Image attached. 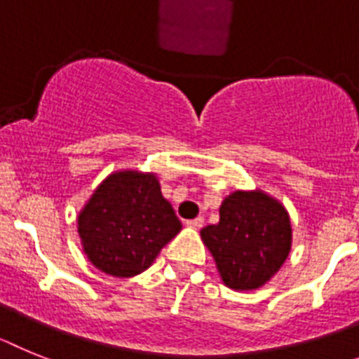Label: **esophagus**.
<instances>
[{
    "mask_svg": "<svg viewBox=\"0 0 359 359\" xmlns=\"http://www.w3.org/2000/svg\"><path fill=\"white\" fill-rule=\"evenodd\" d=\"M202 224H204V217H197V218H193V220H186V226L193 227V229H201Z\"/></svg>",
    "mask_w": 359,
    "mask_h": 359,
    "instance_id": "obj_1",
    "label": "esophagus"
}]
</instances>
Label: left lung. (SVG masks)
I'll list each match as a JSON object with an SVG mask.
<instances>
[{"label":"left lung","mask_w":359,"mask_h":359,"mask_svg":"<svg viewBox=\"0 0 359 359\" xmlns=\"http://www.w3.org/2000/svg\"><path fill=\"white\" fill-rule=\"evenodd\" d=\"M218 213V224L205 226L201 236L220 278L235 291L262 287L291 253L287 210L262 189H236L224 198Z\"/></svg>","instance_id":"obj_1"}]
</instances>
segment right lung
<instances>
[{
    "instance_id": "add662e5",
    "label": "right lung",
    "mask_w": 359,
    "mask_h": 359,
    "mask_svg": "<svg viewBox=\"0 0 359 359\" xmlns=\"http://www.w3.org/2000/svg\"><path fill=\"white\" fill-rule=\"evenodd\" d=\"M180 229L182 224L162 197L157 175L139 170L110 173L77 217L86 258L117 278L148 269Z\"/></svg>"
}]
</instances>
